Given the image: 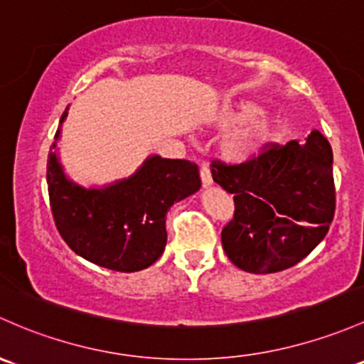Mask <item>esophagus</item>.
Listing matches in <instances>:
<instances>
[{
  "instance_id": "obj_1",
  "label": "esophagus",
  "mask_w": 364,
  "mask_h": 364,
  "mask_svg": "<svg viewBox=\"0 0 364 364\" xmlns=\"http://www.w3.org/2000/svg\"><path fill=\"white\" fill-rule=\"evenodd\" d=\"M200 179H202V185H204L205 188L213 185V176H211V171H209L208 166L200 167Z\"/></svg>"
}]
</instances>
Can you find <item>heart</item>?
I'll return each mask as SVG.
<instances>
[{
    "label": "heart",
    "instance_id": "obj_1",
    "mask_svg": "<svg viewBox=\"0 0 364 364\" xmlns=\"http://www.w3.org/2000/svg\"><path fill=\"white\" fill-rule=\"evenodd\" d=\"M262 108L255 102L240 101L220 106L209 114L208 124L220 131L232 129L220 143V153L228 162H247L255 159L272 139V125L263 120Z\"/></svg>",
    "mask_w": 364,
    "mask_h": 364
}]
</instances>
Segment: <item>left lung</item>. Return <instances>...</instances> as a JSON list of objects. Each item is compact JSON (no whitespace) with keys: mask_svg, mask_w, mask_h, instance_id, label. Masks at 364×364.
Segmentation results:
<instances>
[{"mask_svg":"<svg viewBox=\"0 0 364 364\" xmlns=\"http://www.w3.org/2000/svg\"><path fill=\"white\" fill-rule=\"evenodd\" d=\"M213 179L233 195V220L221 232L230 262L244 272L296 265L326 237L335 214L333 151L319 131L300 144H272L256 159L213 162Z\"/></svg>","mask_w":364,"mask_h":364,"instance_id":"1","label":"left lung"}]
</instances>
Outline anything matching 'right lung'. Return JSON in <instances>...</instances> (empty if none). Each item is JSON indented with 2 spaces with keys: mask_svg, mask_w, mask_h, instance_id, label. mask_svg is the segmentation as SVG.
I'll return each instance as SVG.
<instances>
[{
  "mask_svg": "<svg viewBox=\"0 0 364 364\" xmlns=\"http://www.w3.org/2000/svg\"><path fill=\"white\" fill-rule=\"evenodd\" d=\"M68 106L47 162L53 221L68 246L82 258L117 272L148 269L167 244V211L200 188L198 167L188 160L150 155L129 178L105 186L73 181L60 164L57 143Z\"/></svg>",
  "mask_w": 364,
  "mask_h": 364,
  "instance_id": "add662e5",
  "label": "right lung"
}]
</instances>
